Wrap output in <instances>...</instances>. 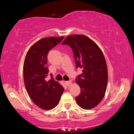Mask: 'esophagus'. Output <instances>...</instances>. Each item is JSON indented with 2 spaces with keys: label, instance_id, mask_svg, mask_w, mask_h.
I'll return each instance as SVG.
<instances>
[{
  "label": "esophagus",
  "instance_id": "34e87169",
  "mask_svg": "<svg viewBox=\"0 0 134 134\" xmlns=\"http://www.w3.org/2000/svg\"><path fill=\"white\" fill-rule=\"evenodd\" d=\"M65 83L66 84L67 86H70L71 84V80H69V81H65Z\"/></svg>",
  "mask_w": 134,
  "mask_h": 134
}]
</instances>
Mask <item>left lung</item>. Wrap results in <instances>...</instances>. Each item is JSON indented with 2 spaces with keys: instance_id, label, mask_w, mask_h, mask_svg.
Masks as SVG:
<instances>
[{
  "instance_id": "obj_1",
  "label": "left lung",
  "mask_w": 134,
  "mask_h": 134,
  "mask_svg": "<svg viewBox=\"0 0 134 134\" xmlns=\"http://www.w3.org/2000/svg\"><path fill=\"white\" fill-rule=\"evenodd\" d=\"M62 44L71 47L76 68L82 69V73L76 79L81 89L76 97L77 103L85 109L94 108L103 99L107 87L108 69L102 51L93 41L83 35L68 36Z\"/></svg>"
}]
</instances>
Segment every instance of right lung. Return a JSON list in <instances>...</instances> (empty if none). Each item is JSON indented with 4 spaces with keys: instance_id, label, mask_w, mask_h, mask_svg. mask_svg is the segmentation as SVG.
I'll return each instance as SVG.
<instances>
[{
    "instance_id": "right-lung-1",
    "label": "right lung",
    "mask_w": 134,
    "mask_h": 134,
    "mask_svg": "<svg viewBox=\"0 0 134 134\" xmlns=\"http://www.w3.org/2000/svg\"><path fill=\"white\" fill-rule=\"evenodd\" d=\"M63 38L64 37L42 38L32 45L25 58L23 72L27 93L33 102L44 110L55 108L64 90L54 80L52 74L51 80H46L48 74L47 55Z\"/></svg>"
}]
</instances>
